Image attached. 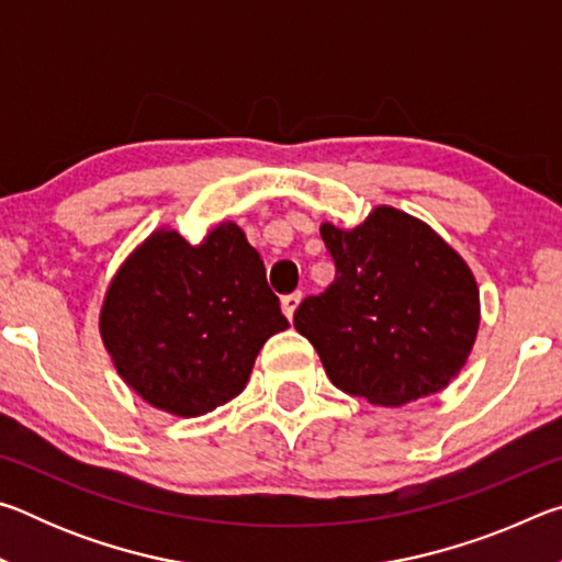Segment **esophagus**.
Returning <instances> with one entry per match:
<instances>
[{
  "instance_id": "esophagus-1",
  "label": "esophagus",
  "mask_w": 562,
  "mask_h": 562,
  "mask_svg": "<svg viewBox=\"0 0 562 562\" xmlns=\"http://www.w3.org/2000/svg\"><path fill=\"white\" fill-rule=\"evenodd\" d=\"M300 300H302V292H292V294H284V297H282V312L288 315V319H292Z\"/></svg>"
}]
</instances>
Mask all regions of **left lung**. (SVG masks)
Returning <instances> with one entry per match:
<instances>
[{"mask_svg": "<svg viewBox=\"0 0 562 562\" xmlns=\"http://www.w3.org/2000/svg\"><path fill=\"white\" fill-rule=\"evenodd\" d=\"M335 282L302 300L294 329L329 382L369 404L404 406L449 386L481 325L469 265L429 225L379 205L357 227L322 223Z\"/></svg>", "mask_w": 562, "mask_h": 562, "instance_id": "obj_1", "label": "left lung"}]
</instances>
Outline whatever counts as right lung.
<instances>
[{"label": "right lung", "instance_id": "obj_1", "mask_svg": "<svg viewBox=\"0 0 562 562\" xmlns=\"http://www.w3.org/2000/svg\"><path fill=\"white\" fill-rule=\"evenodd\" d=\"M288 327L260 252L235 223L195 245L170 227L150 233L113 274L99 317L123 382L183 418L240 394L265 341Z\"/></svg>", "mask_w": 562, "mask_h": 562}]
</instances>
